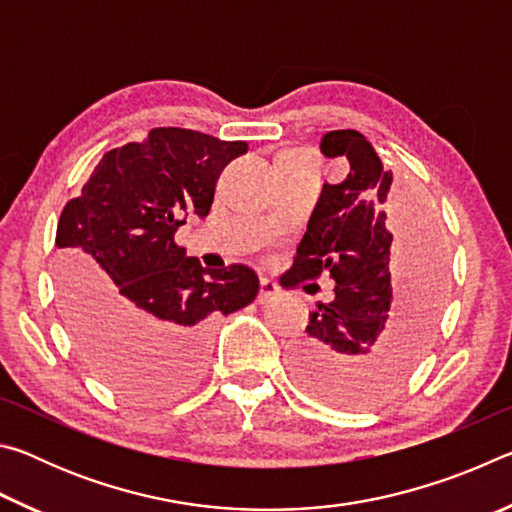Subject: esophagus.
I'll use <instances>...</instances> for the list:
<instances>
[{"mask_svg":"<svg viewBox=\"0 0 512 512\" xmlns=\"http://www.w3.org/2000/svg\"><path fill=\"white\" fill-rule=\"evenodd\" d=\"M277 293H280V284L275 280H268V277H262V282H259V300L268 302L273 300Z\"/></svg>","mask_w":512,"mask_h":512,"instance_id":"1","label":"esophagus"}]
</instances>
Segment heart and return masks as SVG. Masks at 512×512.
<instances>
[{
	"label": "heart",
	"mask_w": 512,
	"mask_h": 512,
	"mask_svg": "<svg viewBox=\"0 0 512 512\" xmlns=\"http://www.w3.org/2000/svg\"><path fill=\"white\" fill-rule=\"evenodd\" d=\"M300 155H307V153H302V151H287V153H282V158H300Z\"/></svg>",
	"instance_id": "1"
}]
</instances>
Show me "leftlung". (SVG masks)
Instances as JSON below:
<instances>
[{
  "label": "left lung",
  "instance_id": "obj_1",
  "mask_svg": "<svg viewBox=\"0 0 512 512\" xmlns=\"http://www.w3.org/2000/svg\"><path fill=\"white\" fill-rule=\"evenodd\" d=\"M327 158H348L339 185H323L282 287L318 289L320 273L336 282L334 300L318 302L291 350V372L309 395L339 406H370L400 384L427 345L445 291V259L420 210H406L413 241L404 253L388 232L384 205L393 173L357 131H329ZM401 273L392 289L390 273Z\"/></svg>",
  "mask_w": 512,
  "mask_h": 512
}]
</instances>
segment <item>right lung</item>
Returning a JSON list of instances; mask_svg holds the SVG:
<instances>
[{
  "label": "right lung",
  "mask_w": 512,
  "mask_h": 512,
  "mask_svg": "<svg viewBox=\"0 0 512 512\" xmlns=\"http://www.w3.org/2000/svg\"><path fill=\"white\" fill-rule=\"evenodd\" d=\"M248 151L189 128H153L103 155L60 214L58 289L83 359L137 402L192 388L212 320L250 305V266L205 268L176 246L189 214L205 219L219 173Z\"/></svg>",
  "instance_id": "1"
}]
</instances>
